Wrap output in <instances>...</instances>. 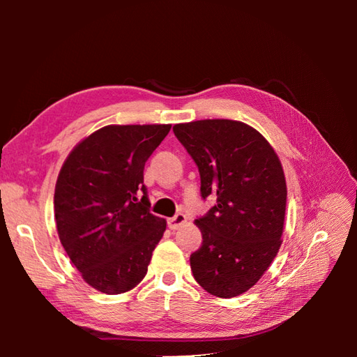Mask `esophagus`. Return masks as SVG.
<instances>
[{"instance_id":"obj_1","label":"esophagus","mask_w":357,"mask_h":357,"mask_svg":"<svg viewBox=\"0 0 357 357\" xmlns=\"http://www.w3.org/2000/svg\"><path fill=\"white\" fill-rule=\"evenodd\" d=\"M185 222H187V218H185V215H183V213L174 215L173 218L169 219V221H167V224H169V229H170V230H178L179 227H183Z\"/></svg>"}]
</instances>
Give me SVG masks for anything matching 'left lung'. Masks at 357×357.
I'll return each mask as SVG.
<instances>
[{
	"instance_id": "1",
	"label": "left lung",
	"mask_w": 357,
	"mask_h": 357,
	"mask_svg": "<svg viewBox=\"0 0 357 357\" xmlns=\"http://www.w3.org/2000/svg\"><path fill=\"white\" fill-rule=\"evenodd\" d=\"M173 132L198 165L202 198L216 199L195 221L202 244L190 256L193 276L210 294L234 298L262 278L282 244V164L271 144L241 121H192Z\"/></svg>"
}]
</instances>
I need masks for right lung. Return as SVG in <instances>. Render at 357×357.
I'll list each match as a JSON object with an SVG mask.
<instances>
[{"label": "right lung", "instance_id": "obj_1", "mask_svg": "<svg viewBox=\"0 0 357 357\" xmlns=\"http://www.w3.org/2000/svg\"><path fill=\"white\" fill-rule=\"evenodd\" d=\"M170 128L101 127L73 147L59 170L53 198L58 236L98 291H130L147 275L167 221L149 211L144 165Z\"/></svg>", "mask_w": 357, "mask_h": 357}]
</instances>
